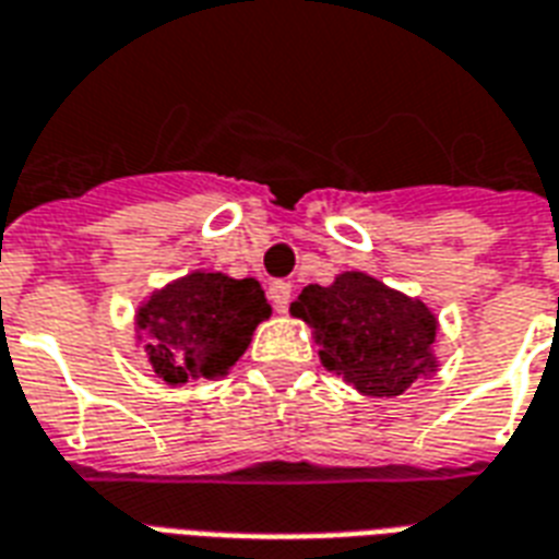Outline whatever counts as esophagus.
Here are the masks:
<instances>
[{"label":"esophagus","instance_id":"obj_1","mask_svg":"<svg viewBox=\"0 0 559 559\" xmlns=\"http://www.w3.org/2000/svg\"><path fill=\"white\" fill-rule=\"evenodd\" d=\"M289 296H293V287H289L287 281H272V284H270V301H272V308L278 310V313H284V310H287Z\"/></svg>","mask_w":559,"mask_h":559}]
</instances>
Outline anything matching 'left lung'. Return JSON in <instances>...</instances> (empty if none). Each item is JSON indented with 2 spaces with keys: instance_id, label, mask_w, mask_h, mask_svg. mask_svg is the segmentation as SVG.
<instances>
[{
  "instance_id": "obj_1",
  "label": "left lung",
  "mask_w": 559,
  "mask_h": 559,
  "mask_svg": "<svg viewBox=\"0 0 559 559\" xmlns=\"http://www.w3.org/2000/svg\"><path fill=\"white\" fill-rule=\"evenodd\" d=\"M289 313L313 328L322 366L364 395H402L437 372L440 322L431 308L366 272H343L328 287L308 284Z\"/></svg>"
}]
</instances>
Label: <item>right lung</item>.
I'll return each instance as SVG.
<instances>
[{"instance_id": "obj_1", "label": "right lung", "mask_w": 559, "mask_h": 559, "mask_svg": "<svg viewBox=\"0 0 559 559\" xmlns=\"http://www.w3.org/2000/svg\"><path fill=\"white\" fill-rule=\"evenodd\" d=\"M270 313L254 278L190 272L140 305L138 331L157 378L181 386L195 378L213 381L228 374Z\"/></svg>"}]
</instances>
